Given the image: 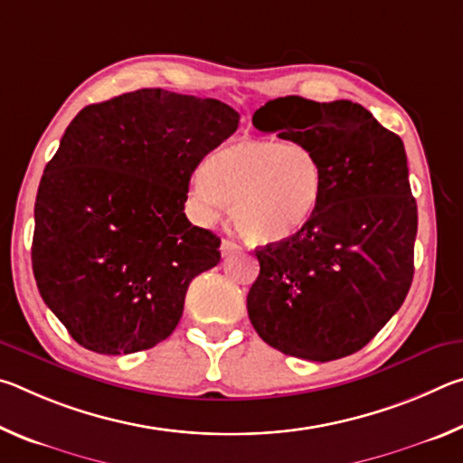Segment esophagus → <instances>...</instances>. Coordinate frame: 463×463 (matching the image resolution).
Here are the masks:
<instances>
[{"mask_svg": "<svg viewBox=\"0 0 463 463\" xmlns=\"http://www.w3.org/2000/svg\"><path fill=\"white\" fill-rule=\"evenodd\" d=\"M221 250H222V255H224V257H229V255H232V253H239V250H241V245H239V242L231 241V239H224V241H222V245H221Z\"/></svg>", "mask_w": 463, "mask_h": 463, "instance_id": "1", "label": "esophagus"}]
</instances>
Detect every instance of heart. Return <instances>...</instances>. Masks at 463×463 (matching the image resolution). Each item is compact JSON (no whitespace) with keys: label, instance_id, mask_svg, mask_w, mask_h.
<instances>
[{"label":"heart","instance_id":"heart-1","mask_svg":"<svg viewBox=\"0 0 463 463\" xmlns=\"http://www.w3.org/2000/svg\"><path fill=\"white\" fill-rule=\"evenodd\" d=\"M325 187V167L310 146L234 138L208 155L194 177L192 200L202 216H214L231 202L242 237L255 245H278L307 229Z\"/></svg>","mask_w":463,"mask_h":463}]
</instances>
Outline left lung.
<instances>
[{
	"instance_id": "obj_1",
	"label": "left lung",
	"mask_w": 463,
	"mask_h": 463,
	"mask_svg": "<svg viewBox=\"0 0 463 463\" xmlns=\"http://www.w3.org/2000/svg\"><path fill=\"white\" fill-rule=\"evenodd\" d=\"M263 132L310 146L326 174L318 213L294 239L255 249L247 310L286 355L333 362L365 347L394 317L414 273L417 202L402 140L349 99H271Z\"/></svg>"
}]
</instances>
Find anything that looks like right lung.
<instances>
[{
  "mask_svg": "<svg viewBox=\"0 0 463 463\" xmlns=\"http://www.w3.org/2000/svg\"><path fill=\"white\" fill-rule=\"evenodd\" d=\"M239 127L213 98L138 90L85 106L46 163L33 269L81 347L127 355L174 333L190 281L221 239L184 213L194 169Z\"/></svg>",
  "mask_w": 463,
  "mask_h": 463,
  "instance_id": "1",
  "label": "right lung"
}]
</instances>
